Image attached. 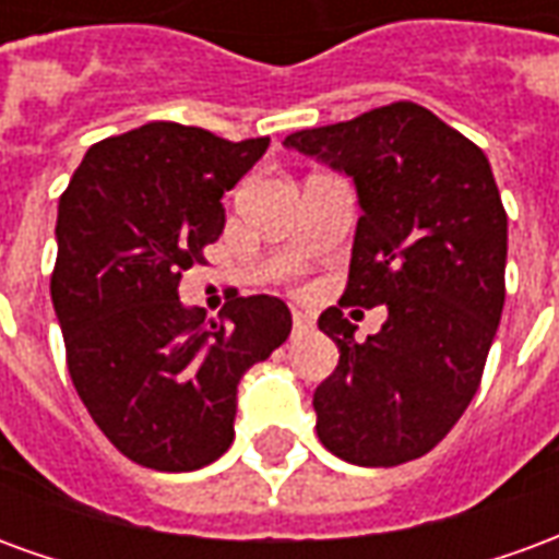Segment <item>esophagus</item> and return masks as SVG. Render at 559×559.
I'll use <instances>...</instances> for the list:
<instances>
[{
  "label": "esophagus",
  "instance_id": "1",
  "mask_svg": "<svg viewBox=\"0 0 559 559\" xmlns=\"http://www.w3.org/2000/svg\"><path fill=\"white\" fill-rule=\"evenodd\" d=\"M312 324H316V319H312L310 312H304V310L292 312V328H295V334L312 331Z\"/></svg>",
  "mask_w": 559,
  "mask_h": 559
}]
</instances>
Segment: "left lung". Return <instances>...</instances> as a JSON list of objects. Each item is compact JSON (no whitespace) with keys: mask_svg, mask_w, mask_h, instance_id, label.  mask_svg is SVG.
Returning a JSON list of instances; mask_svg holds the SVG:
<instances>
[{"mask_svg":"<svg viewBox=\"0 0 559 559\" xmlns=\"http://www.w3.org/2000/svg\"><path fill=\"white\" fill-rule=\"evenodd\" d=\"M286 146L355 180L361 219L349 283L319 328L340 349L312 394L322 445L397 466L439 445L478 391L506 300V207L488 156L415 102L304 129ZM385 302L354 340L343 306Z\"/></svg>","mask_w":559,"mask_h":559,"instance_id":"obj_1","label":"left lung"}]
</instances>
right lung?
<instances>
[{
    "instance_id": "right-lung-1",
    "label": "right lung",
    "mask_w": 559,
    "mask_h": 559,
    "mask_svg": "<svg viewBox=\"0 0 559 559\" xmlns=\"http://www.w3.org/2000/svg\"><path fill=\"white\" fill-rule=\"evenodd\" d=\"M267 144L146 122L90 146L59 198L50 298L71 382L114 449L146 469L189 473L225 454L240 376L292 334L271 295L228 300L219 322L177 298L223 235V195Z\"/></svg>"
}]
</instances>
